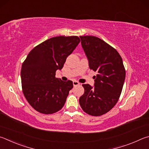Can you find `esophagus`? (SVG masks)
Returning a JSON list of instances; mask_svg holds the SVG:
<instances>
[{
  "mask_svg": "<svg viewBox=\"0 0 149 149\" xmlns=\"http://www.w3.org/2000/svg\"><path fill=\"white\" fill-rule=\"evenodd\" d=\"M72 84H73V86H76L80 85V83L79 82H77V81H73Z\"/></svg>",
  "mask_w": 149,
  "mask_h": 149,
  "instance_id": "obj_1",
  "label": "esophagus"
}]
</instances>
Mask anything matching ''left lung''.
Wrapping results in <instances>:
<instances>
[{"label": "left lung", "instance_id": "1", "mask_svg": "<svg viewBox=\"0 0 149 149\" xmlns=\"http://www.w3.org/2000/svg\"><path fill=\"white\" fill-rule=\"evenodd\" d=\"M90 69L97 72L94 86L82 84L84 93L79 99L85 113L92 116L103 115L118 101L126 77V70L118 52L100 38L80 36Z\"/></svg>", "mask_w": 149, "mask_h": 149}]
</instances>
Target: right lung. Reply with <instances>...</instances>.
Returning a JSON list of instances; mask_svg holds the SVG:
<instances>
[{
    "instance_id": "right-lung-1",
    "label": "right lung",
    "mask_w": 149,
    "mask_h": 149,
    "mask_svg": "<svg viewBox=\"0 0 149 149\" xmlns=\"http://www.w3.org/2000/svg\"><path fill=\"white\" fill-rule=\"evenodd\" d=\"M80 41L77 36L48 39L35 47L23 63V93L31 107L39 113L53 114L64 106L73 87L72 82L56 78V72L62 69L67 57Z\"/></svg>"
}]
</instances>
